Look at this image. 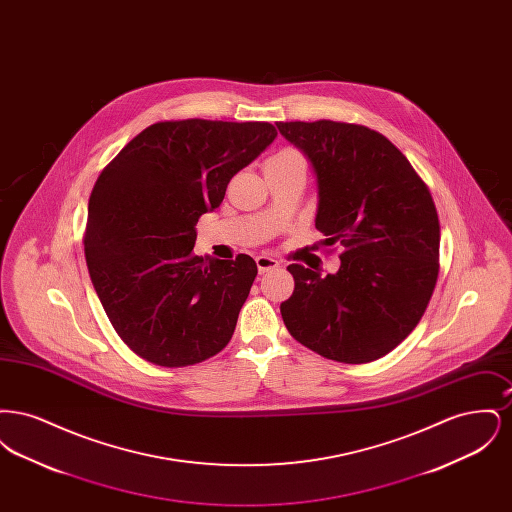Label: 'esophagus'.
Masks as SVG:
<instances>
[{
  "mask_svg": "<svg viewBox=\"0 0 512 512\" xmlns=\"http://www.w3.org/2000/svg\"><path fill=\"white\" fill-rule=\"evenodd\" d=\"M255 263H257V268H259V274H265L268 270H274V268H278V265H280L276 259H272L268 255H259L255 259Z\"/></svg>",
  "mask_w": 512,
  "mask_h": 512,
  "instance_id": "34e87169",
  "label": "esophagus"
}]
</instances>
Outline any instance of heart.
<instances>
[{
    "label": "heart",
    "mask_w": 512,
    "mask_h": 512,
    "mask_svg": "<svg viewBox=\"0 0 512 512\" xmlns=\"http://www.w3.org/2000/svg\"><path fill=\"white\" fill-rule=\"evenodd\" d=\"M290 159H299V153H295L292 149H284V151L272 155L268 161H290Z\"/></svg>",
    "instance_id": "heart-1"
}]
</instances>
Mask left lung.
Here are the masks:
<instances>
[{"mask_svg":"<svg viewBox=\"0 0 512 512\" xmlns=\"http://www.w3.org/2000/svg\"><path fill=\"white\" fill-rule=\"evenodd\" d=\"M317 178V230L343 247L340 270L290 265L280 305L288 332L318 355L363 365L388 355L424 315L439 270V220L426 184L376 130L349 122H276Z\"/></svg>","mask_w":512,"mask_h":512,"instance_id":"1","label":"left lung"}]
</instances>
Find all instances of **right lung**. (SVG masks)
Returning <instances> with one entry per match:
<instances>
[{
    "label": "right lung",
    "instance_id": "1",
    "mask_svg": "<svg viewBox=\"0 0 512 512\" xmlns=\"http://www.w3.org/2000/svg\"><path fill=\"white\" fill-rule=\"evenodd\" d=\"M276 136L268 122H155L99 174L86 265L113 328L142 359L195 365L232 338L257 265L197 257L195 224Z\"/></svg>",
    "mask_w": 512,
    "mask_h": 512
}]
</instances>
